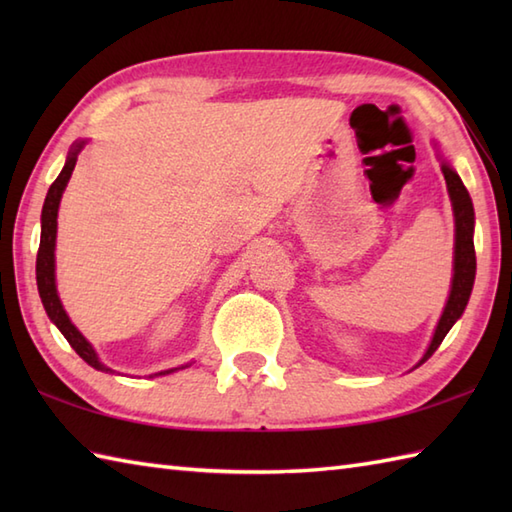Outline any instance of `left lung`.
Here are the masks:
<instances>
[{"label":"left lung","instance_id":"obj_1","mask_svg":"<svg viewBox=\"0 0 512 512\" xmlns=\"http://www.w3.org/2000/svg\"><path fill=\"white\" fill-rule=\"evenodd\" d=\"M438 149V145H436ZM438 158L442 160V173L447 180V191L453 206V220H455V246H453V279H451V292L447 299V306L442 310V317L433 332V339L422 354L416 367H420L427 358L438 350L444 336L449 334L453 323L462 317L466 303L471 299V290L475 284V246H473V231H475V211L471 195L466 191L458 171L451 167V162L438 151ZM413 367V369H416Z\"/></svg>","mask_w":512,"mask_h":512}]
</instances>
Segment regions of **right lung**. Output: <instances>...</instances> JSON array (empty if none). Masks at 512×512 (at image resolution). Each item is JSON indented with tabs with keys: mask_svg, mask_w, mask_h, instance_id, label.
Instances as JSON below:
<instances>
[{
	"mask_svg": "<svg viewBox=\"0 0 512 512\" xmlns=\"http://www.w3.org/2000/svg\"><path fill=\"white\" fill-rule=\"evenodd\" d=\"M88 145V140H76L72 143L68 158H65V165L61 169V173L57 176V180L52 182V187L48 189L46 202H43V211H41V242H39V253H37V288H39V297L43 308H46V314L50 317V321L57 325L59 332L65 336V341L72 345V350L79 354L85 363L90 367L99 369V372L105 374H116L112 367H107L105 363H101L99 354L92 347V343L85 339V336L79 332V328L70 321L68 312H65L63 303L59 299V290H57V275H54V248H57V215H59V204L63 198V191L68 187L70 176L76 165V158H79L81 149ZM180 365V367H171V369H162V372L151 374L149 378L154 376H167L178 372V369L189 367Z\"/></svg>",
	"mask_w": 512,
	"mask_h": 512,
	"instance_id": "1",
	"label": "right lung"
}]
</instances>
